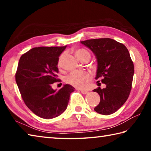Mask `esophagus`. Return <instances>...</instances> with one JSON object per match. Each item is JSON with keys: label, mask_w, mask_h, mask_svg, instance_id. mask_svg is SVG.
I'll list each match as a JSON object with an SVG mask.
<instances>
[{"label": "esophagus", "mask_w": 151, "mask_h": 151, "mask_svg": "<svg viewBox=\"0 0 151 151\" xmlns=\"http://www.w3.org/2000/svg\"><path fill=\"white\" fill-rule=\"evenodd\" d=\"M81 93H82V94H88V91H85V90H81Z\"/></svg>", "instance_id": "34e87169"}]
</instances>
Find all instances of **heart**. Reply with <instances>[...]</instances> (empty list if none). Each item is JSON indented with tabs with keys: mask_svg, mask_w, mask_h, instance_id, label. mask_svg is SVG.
Masks as SVG:
<instances>
[{
	"mask_svg": "<svg viewBox=\"0 0 151 151\" xmlns=\"http://www.w3.org/2000/svg\"><path fill=\"white\" fill-rule=\"evenodd\" d=\"M85 55H90L87 50L85 49H78L75 52V55L79 60ZM64 54L60 55L58 58V66H61ZM90 80V75L86 71H73L66 77V82L69 85L76 88H83Z\"/></svg>",
	"mask_w": 151,
	"mask_h": 151,
	"instance_id": "heart-1",
	"label": "heart"
}]
</instances>
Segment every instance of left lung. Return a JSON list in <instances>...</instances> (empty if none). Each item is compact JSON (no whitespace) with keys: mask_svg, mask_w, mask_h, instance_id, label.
Wrapping results in <instances>:
<instances>
[{"mask_svg":"<svg viewBox=\"0 0 151 151\" xmlns=\"http://www.w3.org/2000/svg\"><path fill=\"white\" fill-rule=\"evenodd\" d=\"M81 42L95 55L98 64L95 78L101 79L106 85L93 90L101 98L94 110L104 115L114 113L127 101L131 91L134 65L129 50L123 44L108 38Z\"/></svg>","mask_w":151,"mask_h":151,"instance_id":"1","label":"left lung"}]
</instances>
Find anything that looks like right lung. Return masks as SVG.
Here are the masks:
<instances>
[{
    "label": "right lung",
    "mask_w": 151,
    "mask_h": 151,
    "mask_svg": "<svg viewBox=\"0 0 151 151\" xmlns=\"http://www.w3.org/2000/svg\"><path fill=\"white\" fill-rule=\"evenodd\" d=\"M65 47H41L29 50L20 58L15 79L22 100L30 111L42 119L60 115L67 108L75 88L64 85L57 91L58 57Z\"/></svg>",
    "instance_id": "right-lung-1"
}]
</instances>
